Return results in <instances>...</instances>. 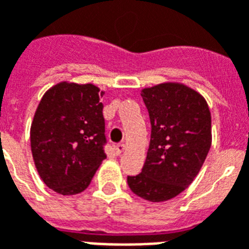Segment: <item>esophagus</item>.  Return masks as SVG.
Returning <instances> with one entry per match:
<instances>
[{
  "instance_id": "obj_1",
  "label": "esophagus",
  "mask_w": 249,
  "mask_h": 249,
  "mask_svg": "<svg viewBox=\"0 0 249 249\" xmlns=\"http://www.w3.org/2000/svg\"><path fill=\"white\" fill-rule=\"evenodd\" d=\"M115 150H116V153H117V154H121V153L125 150V145L123 142L117 143V145L115 146Z\"/></svg>"
}]
</instances>
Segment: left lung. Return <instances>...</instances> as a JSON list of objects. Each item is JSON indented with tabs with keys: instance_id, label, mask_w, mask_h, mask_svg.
Here are the masks:
<instances>
[{
	"instance_id": "8db88e82",
	"label": "left lung",
	"mask_w": 249,
	"mask_h": 249,
	"mask_svg": "<svg viewBox=\"0 0 249 249\" xmlns=\"http://www.w3.org/2000/svg\"><path fill=\"white\" fill-rule=\"evenodd\" d=\"M152 125L148 156L134 194L163 202L181 194L199 173L211 146V113L203 97L183 84L163 83L141 92Z\"/></svg>"
}]
</instances>
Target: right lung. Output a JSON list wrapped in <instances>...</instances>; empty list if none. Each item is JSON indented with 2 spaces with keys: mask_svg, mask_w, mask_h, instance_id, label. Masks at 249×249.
Segmentation results:
<instances>
[{
  "mask_svg": "<svg viewBox=\"0 0 249 249\" xmlns=\"http://www.w3.org/2000/svg\"><path fill=\"white\" fill-rule=\"evenodd\" d=\"M103 95L93 84L59 83L36 108L31 153L42 181L58 194L86 190L107 158Z\"/></svg>",
  "mask_w": 249,
  "mask_h": 249,
  "instance_id": "1",
  "label": "right lung"
}]
</instances>
